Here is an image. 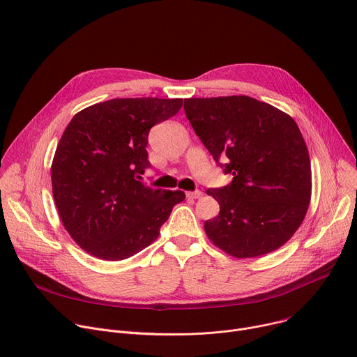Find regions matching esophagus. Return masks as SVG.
<instances>
[{"instance_id":"obj_1","label":"esophagus","mask_w":357,"mask_h":357,"mask_svg":"<svg viewBox=\"0 0 357 357\" xmlns=\"http://www.w3.org/2000/svg\"><path fill=\"white\" fill-rule=\"evenodd\" d=\"M202 197L201 190H193V192H186V198L188 199H198Z\"/></svg>"}]
</instances>
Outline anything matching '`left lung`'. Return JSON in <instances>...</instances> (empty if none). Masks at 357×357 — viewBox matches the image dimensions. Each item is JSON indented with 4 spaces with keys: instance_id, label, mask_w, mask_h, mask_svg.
I'll use <instances>...</instances> for the list:
<instances>
[{
    "instance_id": "obj_1",
    "label": "left lung",
    "mask_w": 357,
    "mask_h": 357,
    "mask_svg": "<svg viewBox=\"0 0 357 357\" xmlns=\"http://www.w3.org/2000/svg\"><path fill=\"white\" fill-rule=\"evenodd\" d=\"M183 109L216 164L234 176L206 190L220 206L205 222L208 238L235 257L279 249L302 225L312 195L309 152L294 118L246 95L188 98Z\"/></svg>"
}]
</instances>
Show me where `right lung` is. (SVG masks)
<instances>
[{
  "label": "right lung",
  "instance_id": "obj_1",
  "mask_svg": "<svg viewBox=\"0 0 357 357\" xmlns=\"http://www.w3.org/2000/svg\"><path fill=\"white\" fill-rule=\"evenodd\" d=\"M181 107V98H115L79 111L66 128L51 165L52 195L63 228L89 255H137L185 199L182 190L141 182L151 128Z\"/></svg>",
  "mask_w": 357,
  "mask_h": 357
}]
</instances>
